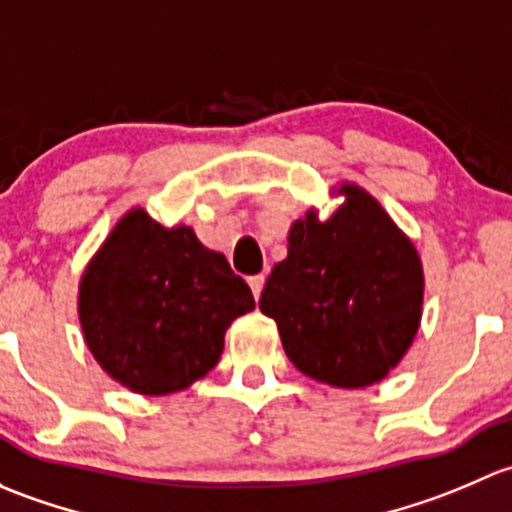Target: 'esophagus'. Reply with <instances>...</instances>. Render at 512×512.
<instances>
[{
    "label": "esophagus",
    "instance_id": "obj_1",
    "mask_svg": "<svg viewBox=\"0 0 512 512\" xmlns=\"http://www.w3.org/2000/svg\"><path fill=\"white\" fill-rule=\"evenodd\" d=\"M249 286H251V293H254V298L258 300V298H261L263 286H266V276H263V273H258V276H251Z\"/></svg>",
    "mask_w": 512,
    "mask_h": 512
}]
</instances>
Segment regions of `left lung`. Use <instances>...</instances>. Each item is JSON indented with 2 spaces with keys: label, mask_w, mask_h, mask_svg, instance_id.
I'll list each match as a JSON object with an SVG mask.
<instances>
[{
  "label": "left lung",
  "mask_w": 512,
  "mask_h": 512,
  "mask_svg": "<svg viewBox=\"0 0 512 512\" xmlns=\"http://www.w3.org/2000/svg\"><path fill=\"white\" fill-rule=\"evenodd\" d=\"M328 219L310 207L288 229L258 308L276 320L288 360L337 389L382 382L412 347L424 313L414 241L357 182L340 179Z\"/></svg>",
  "instance_id": "left-lung-1"
}]
</instances>
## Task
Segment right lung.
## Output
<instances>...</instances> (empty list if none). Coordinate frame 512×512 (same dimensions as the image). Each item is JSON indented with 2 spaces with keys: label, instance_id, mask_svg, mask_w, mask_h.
Listing matches in <instances>:
<instances>
[{
  "label": "right lung",
  "instance_id": "add662e5",
  "mask_svg": "<svg viewBox=\"0 0 512 512\" xmlns=\"http://www.w3.org/2000/svg\"><path fill=\"white\" fill-rule=\"evenodd\" d=\"M244 278L192 226L142 207L123 214L78 283V323L100 370L145 397L192 387L214 370L226 328L254 310Z\"/></svg>",
  "mask_w": 512,
  "mask_h": 512
}]
</instances>
